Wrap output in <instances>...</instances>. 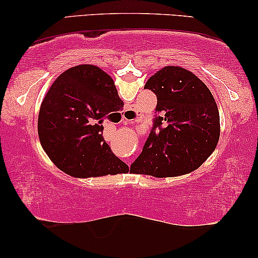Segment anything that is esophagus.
Wrapping results in <instances>:
<instances>
[{
    "label": "esophagus",
    "instance_id": "1",
    "mask_svg": "<svg viewBox=\"0 0 258 258\" xmlns=\"http://www.w3.org/2000/svg\"><path fill=\"white\" fill-rule=\"evenodd\" d=\"M122 122L123 123H126V122H129V121H128V119H125V118H122Z\"/></svg>",
    "mask_w": 258,
    "mask_h": 258
}]
</instances>
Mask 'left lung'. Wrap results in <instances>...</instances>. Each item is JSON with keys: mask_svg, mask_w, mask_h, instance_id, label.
I'll return each mask as SVG.
<instances>
[{"mask_svg": "<svg viewBox=\"0 0 258 258\" xmlns=\"http://www.w3.org/2000/svg\"><path fill=\"white\" fill-rule=\"evenodd\" d=\"M156 95V116L130 171L170 177L196 170L220 139V115L210 90L181 67H164L147 81Z\"/></svg>", "mask_w": 258, "mask_h": 258, "instance_id": "1", "label": "left lung"}]
</instances>
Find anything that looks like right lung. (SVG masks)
Instances as JSON below:
<instances>
[{
	"label": "right lung",
	"mask_w": 258,
	"mask_h": 258,
	"mask_svg": "<svg viewBox=\"0 0 258 258\" xmlns=\"http://www.w3.org/2000/svg\"><path fill=\"white\" fill-rule=\"evenodd\" d=\"M123 102L114 81L98 67L81 64L62 73L38 114V137L56 167L75 177L122 174L128 165L103 139L102 122Z\"/></svg>",
	"instance_id": "right-lung-1"
}]
</instances>
